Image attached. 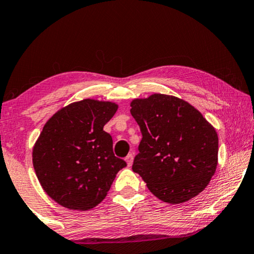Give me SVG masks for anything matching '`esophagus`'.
Returning a JSON list of instances; mask_svg holds the SVG:
<instances>
[{
    "mask_svg": "<svg viewBox=\"0 0 254 254\" xmlns=\"http://www.w3.org/2000/svg\"><path fill=\"white\" fill-rule=\"evenodd\" d=\"M133 159H134L133 154H129L126 158H125V161L127 162V165L128 166H131V164H133Z\"/></svg>",
    "mask_w": 254,
    "mask_h": 254,
    "instance_id": "34e87169",
    "label": "esophagus"
}]
</instances>
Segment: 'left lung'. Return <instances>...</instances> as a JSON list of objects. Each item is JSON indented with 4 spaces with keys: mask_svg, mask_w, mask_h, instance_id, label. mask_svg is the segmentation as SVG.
Instances as JSON below:
<instances>
[{
    "mask_svg": "<svg viewBox=\"0 0 254 254\" xmlns=\"http://www.w3.org/2000/svg\"><path fill=\"white\" fill-rule=\"evenodd\" d=\"M130 106L142 133L131 169L149 190L173 204L202 192L217 166L215 128L195 107L173 96L154 93Z\"/></svg>",
    "mask_w": 254,
    "mask_h": 254,
    "instance_id": "left-lung-1",
    "label": "left lung"
}]
</instances>
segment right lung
Returning <instances> with one entry per match:
<instances>
[{"label":"right lung","mask_w":254,"mask_h":254,"mask_svg":"<svg viewBox=\"0 0 254 254\" xmlns=\"http://www.w3.org/2000/svg\"><path fill=\"white\" fill-rule=\"evenodd\" d=\"M117 110L116 103L83 99L45 124L33 147V168L47 195L62 207H96L127 165L114 156L112 136L103 129Z\"/></svg>","instance_id":"right-lung-1"}]
</instances>
